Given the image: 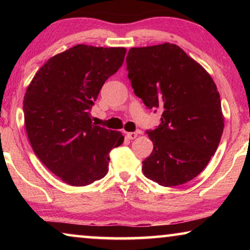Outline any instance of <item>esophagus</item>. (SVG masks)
Returning a JSON list of instances; mask_svg holds the SVG:
<instances>
[{"label":"esophagus","instance_id":"esophagus-1","mask_svg":"<svg viewBox=\"0 0 250 250\" xmlns=\"http://www.w3.org/2000/svg\"><path fill=\"white\" fill-rule=\"evenodd\" d=\"M137 135L138 134L135 132H128V133H126V138L130 139V140H133V139L137 138Z\"/></svg>","mask_w":250,"mask_h":250}]
</instances>
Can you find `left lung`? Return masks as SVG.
Masks as SVG:
<instances>
[{
  "label": "left lung",
  "mask_w": 250,
  "mask_h": 250,
  "mask_svg": "<svg viewBox=\"0 0 250 250\" xmlns=\"http://www.w3.org/2000/svg\"><path fill=\"white\" fill-rule=\"evenodd\" d=\"M126 69L134 94L162 111L158 128L147 131L153 151L142 162L143 174L167 188L193 180L215 154L224 130L213 78L171 43L130 48Z\"/></svg>",
  "instance_id": "obj_1"
}]
</instances>
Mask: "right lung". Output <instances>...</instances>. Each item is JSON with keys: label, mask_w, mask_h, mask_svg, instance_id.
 I'll return each instance as SVG.
<instances>
[{"label": "right lung", "mask_w": 250, "mask_h": 250, "mask_svg": "<svg viewBox=\"0 0 250 250\" xmlns=\"http://www.w3.org/2000/svg\"><path fill=\"white\" fill-rule=\"evenodd\" d=\"M125 47L76 45L50 57L24 96L25 129L34 153L65 183L86 186L107 174L109 154L124 143L120 131L92 124L89 109Z\"/></svg>", "instance_id": "obj_1"}]
</instances>
